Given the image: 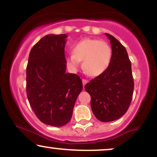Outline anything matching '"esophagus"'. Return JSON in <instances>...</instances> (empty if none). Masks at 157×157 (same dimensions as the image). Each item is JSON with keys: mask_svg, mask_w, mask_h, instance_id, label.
Segmentation results:
<instances>
[{"mask_svg": "<svg viewBox=\"0 0 157 157\" xmlns=\"http://www.w3.org/2000/svg\"><path fill=\"white\" fill-rule=\"evenodd\" d=\"M82 85H83V87H84L85 85H86L88 82V80H86V79H82Z\"/></svg>", "mask_w": 157, "mask_h": 157, "instance_id": "esophagus-1", "label": "esophagus"}]
</instances>
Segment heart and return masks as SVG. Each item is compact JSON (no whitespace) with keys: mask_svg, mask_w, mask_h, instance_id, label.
Returning <instances> with one entry per match:
<instances>
[{"mask_svg":"<svg viewBox=\"0 0 157 157\" xmlns=\"http://www.w3.org/2000/svg\"><path fill=\"white\" fill-rule=\"evenodd\" d=\"M112 50L105 41L85 38L75 45L73 54L66 57V63L71 69L77 70L82 61V68L91 77L101 75L109 68Z\"/></svg>","mask_w":157,"mask_h":157,"instance_id":"obj_1","label":"heart"}]
</instances>
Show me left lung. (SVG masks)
<instances>
[{
    "mask_svg": "<svg viewBox=\"0 0 157 157\" xmlns=\"http://www.w3.org/2000/svg\"><path fill=\"white\" fill-rule=\"evenodd\" d=\"M112 49L111 63L107 70L85 86L91 96V107L97 120L111 122L120 118L128 109L134 91L131 63L127 51L109 34Z\"/></svg>",
    "mask_w": 157,
    "mask_h": 157,
    "instance_id": "1",
    "label": "left lung"
}]
</instances>
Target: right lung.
Instances as JSON below:
<instances>
[{
	"instance_id": "right-lung-1",
	"label": "right lung",
	"mask_w": 157,
	"mask_h": 157,
	"mask_svg": "<svg viewBox=\"0 0 157 157\" xmlns=\"http://www.w3.org/2000/svg\"><path fill=\"white\" fill-rule=\"evenodd\" d=\"M66 37L65 34L42 37L31 49L26 67V94L30 105L41 122L55 127L70 121L82 89L80 77L66 72Z\"/></svg>"
}]
</instances>
